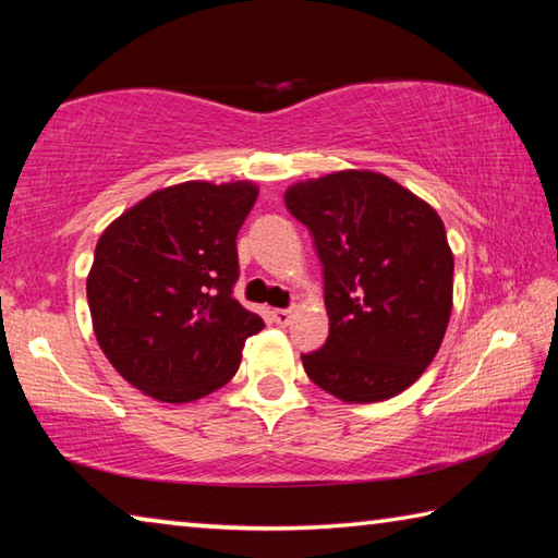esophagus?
<instances>
[{"mask_svg": "<svg viewBox=\"0 0 558 558\" xmlns=\"http://www.w3.org/2000/svg\"><path fill=\"white\" fill-rule=\"evenodd\" d=\"M271 318H274V324H277V326H289L291 312H289V308H274Z\"/></svg>", "mask_w": 558, "mask_h": 558, "instance_id": "34e87169", "label": "esophagus"}]
</instances>
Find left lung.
Returning <instances> with one entry per match:
<instances>
[{"instance_id":"8db88e82","label":"left lung","mask_w":558,"mask_h":558,"mask_svg":"<svg viewBox=\"0 0 558 558\" xmlns=\"http://www.w3.org/2000/svg\"><path fill=\"white\" fill-rule=\"evenodd\" d=\"M284 205L324 264L328 339L306 376L376 403L423 376L452 312V252L435 209L386 175L343 170L289 187Z\"/></svg>"}]
</instances>
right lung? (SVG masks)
I'll return each instance as SVG.
<instances>
[{"label":"right lung","mask_w":558,"mask_h":558,"mask_svg":"<svg viewBox=\"0 0 558 558\" xmlns=\"http://www.w3.org/2000/svg\"><path fill=\"white\" fill-rule=\"evenodd\" d=\"M257 195L252 182H182L100 234L86 281L96 339L128 383L162 403L222 388L264 328L234 299L236 232Z\"/></svg>","instance_id":"right-lung-1"}]
</instances>
